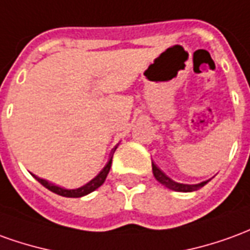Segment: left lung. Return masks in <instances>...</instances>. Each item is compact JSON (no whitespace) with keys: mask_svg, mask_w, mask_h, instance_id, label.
<instances>
[{"mask_svg":"<svg viewBox=\"0 0 250 250\" xmlns=\"http://www.w3.org/2000/svg\"><path fill=\"white\" fill-rule=\"evenodd\" d=\"M151 167H153V174H154V177L157 179V181H160L162 186L167 187L169 189H173V191L192 192L196 191L199 188H202L204 184H207V181H203V183H200V184H181V183H176V181H173L172 179H169L160 167H157V165L151 164Z\"/></svg>","mask_w":250,"mask_h":250,"instance_id":"obj_1","label":"left lung"}]
</instances>
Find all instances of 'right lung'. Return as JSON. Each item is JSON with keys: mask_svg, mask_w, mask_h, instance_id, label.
Segmentation results:
<instances>
[{"mask_svg": "<svg viewBox=\"0 0 250 250\" xmlns=\"http://www.w3.org/2000/svg\"><path fill=\"white\" fill-rule=\"evenodd\" d=\"M115 150H116V147L113 149V151H115ZM112 153H111V155H109V160H108L107 165L103 167V170H101L100 173L97 174L93 180H90L88 184L80 187V188H76V189H66V188H61V187L58 186H54L52 183H48L47 180L39 179V177H36V176H34V177L39 181L42 186L46 187L47 189H50V191L54 192V193H57V195H61V196H64V198H81V196H85V195H88V193H90V192H93L95 189H97L100 186H103V183L105 181L108 173H109V169H111V164H112V157H113Z\"/></svg>", "mask_w": 250, "mask_h": 250, "instance_id": "1", "label": "right lung"}]
</instances>
